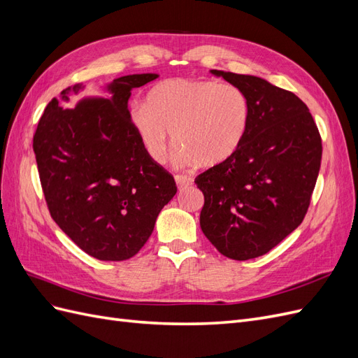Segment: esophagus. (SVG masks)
Wrapping results in <instances>:
<instances>
[{
	"label": "esophagus",
	"instance_id": "obj_1",
	"mask_svg": "<svg viewBox=\"0 0 358 358\" xmlns=\"http://www.w3.org/2000/svg\"><path fill=\"white\" fill-rule=\"evenodd\" d=\"M175 180L178 183V188L179 189H183V188L192 185V182H194V179L191 176H187V175H176Z\"/></svg>",
	"mask_w": 358,
	"mask_h": 358
}]
</instances>
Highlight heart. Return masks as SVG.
I'll return each mask as SVG.
<instances>
[{
	"instance_id": "1",
	"label": "heart",
	"mask_w": 358,
	"mask_h": 358,
	"mask_svg": "<svg viewBox=\"0 0 358 358\" xmlns=\"http://www.w3.org/2000/svg\"><path fill=\"white\" fill-rule=\"evenodd\" d=\"M131 125L155 162H164L170 134L180 143L185 164L218 166L230 159L246 137L251 107L245 92L215 80L167 79L146 94V106L131 110Z\"/></svg>"
}]
</instances>
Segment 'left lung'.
Instances as JSON below:
<instances>
[{"instance_id": "1", "label": "left lung", "mask_w": 358, "mask_h": 358, "mask_svg": "<svg viewBox=\"0 0 358 358\" xmlns=\"http://www.w3.org/2000/svg\"><path fill=\"white\" fill-rule=\"evenodd\" d=\"M241 88L251 121L239 150L196 178L200 227L231 259L267 254L301 224L321 166V137L297 95L249 74L210 70Z\"/></svg>"}]
</instances>
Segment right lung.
Here are the masks:
<instances>
[{
  "label": "right lung",
  "instance_id": "right-lung-1",
  "mask_svg": "<svg viewBox=\"0 0 358 358\" xmlns=\"http://www.w3.org/2000/svg\"><path fill=\"white\" fill-rule=\"evenodd\" d=\"M158 78L129 74L106 85L110 99L85 96L73 109L53 99L34 134V154L50 216L88 255L122 262L152 234L161 209L175 197L176 182L150 158L131 125L133 88ZM85 86L78 83L61 92Z\"/></svg>",
  "mask_w": 358,
  "mask_h": 358
}]
</instances>
